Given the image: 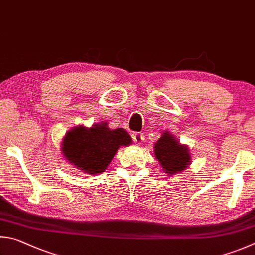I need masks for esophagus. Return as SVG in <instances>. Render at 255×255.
Returning <instances> with one entry per match:
<instances>
[{"label":"esophagus","instance_id":"34e87169","mask_svg":"<svg viewBox=\"0 0 255 255\" xmlns=\"http://www.w3.org/2000/svg\"><path fill=\"white\" fill-rule=\"evenodd\" d=\"M132 137H133V141H134V143H137V144H141V142L144 139L143 134H141V133H139V132L134 133V134L132 135Z\"/></svg>","mask_w":255,"mask_h":255}]
</instances>
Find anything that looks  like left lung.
Here are the masks:
<instances>
[{"label": "left lung", "instance_id": "1", "mask_svg": "<svg viewBox=\"0 0 255 255\" xmlns=\"http://www.w3.org/2000/svg\"><path fill=\"white\" fill-rule=\"evenodd\" d=\"M154 155L159 160L163 170L177 173L189 166L190 153L185 145L179 144L169 132H164L154 144Z\"/></svg>", "mask_w": 255, "mask_h": 255}]
</instances>
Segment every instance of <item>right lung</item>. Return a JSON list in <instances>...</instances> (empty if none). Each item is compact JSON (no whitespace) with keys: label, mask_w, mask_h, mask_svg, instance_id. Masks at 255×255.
Masks as SVG:
<instances>
[{"label":"right lung","mask_w":255,"mask_h":255,"mask_svg":"<svg viewBox=\"0 0 255 255\" xmlns=\"http://www.w3.org/2000/svg\"><path fill=\"white\" fill-rule=\"evenodd\" d=\"M131 136L124 128L111 130L107 123L70 130L62 142V153L66 159L92 175L105 170L121 145L131 144Z\"/></svg>","instance_id":"right-lung-1"}]
</instances>
